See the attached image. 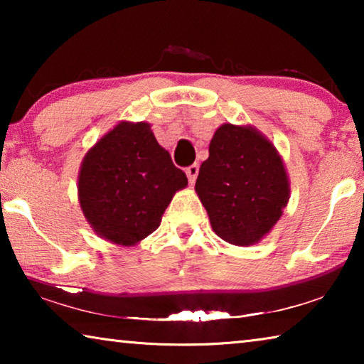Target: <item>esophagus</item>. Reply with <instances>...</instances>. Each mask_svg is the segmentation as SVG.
<instances>
[{
    "label": "esophagus",
    "instance_id": "obj_1",
    "mask_svg": "<svg viewBox=\"0 0 364 364\" xmlns=\"http://www.w3.org/2000/svg\"><path fill=\"white\" fill-rule=\"evenodd\" d=\"M186 175H188V180H189V183L193 184V183L196 181L197 175H199V165H197V164L189 165V167L186 168Z\"/></svg>",
    "mask_w": 364,
    "mask_h": 364
}]
</instances>
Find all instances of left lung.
<instances>
[{
  "label": "left lung",
  "mask_w": 364,
  "mask_h": 364,
  "mask_svg": "<svg viewBox=\"0 0 364 364\" xmlns=\"http://www.w3.org/2000/svg\"><path fill=\"white\" fill-rule=\"evenodd\" d=\"M196 193L212 230L239 247L273 230L291 197V183L274 144L252 125L223 123L213 133Z\"/></svg>",
  "instance_id": "obj_1"
}]
</instances>
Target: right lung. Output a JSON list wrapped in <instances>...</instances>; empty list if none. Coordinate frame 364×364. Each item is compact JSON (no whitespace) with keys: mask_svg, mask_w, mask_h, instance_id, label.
I'll return each instance as SVG.
<instances>
[{"mask_svg":"<svg viewBox=\"0 0 364 364\" xmlns=\"http://www.w3.org/2000/svg\"><path fill=\"white\" fill-rule=\"evenodd\" d=\"M186 186L151 123L123 120L85 154L78 202L97 236L132 247L157 230L176 191Z\"/></svg>","mask_w":364,"mask_h":364,"instance_id":"1","label":"right lung"}]
</instances>
